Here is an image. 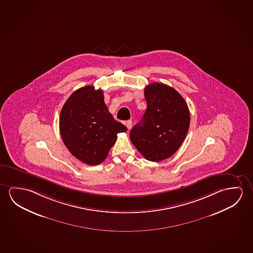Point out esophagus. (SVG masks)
<instances>
[{
    "label": "esophagus",
    "mask_w": 253,
    "mask_h": 253,
    "mask_svg": "<svg viewBox=\"0 0 253 253\" xmlns=\"http://www.w3.org/2000/svg\"><path fill=\"white\" fill-rule=\"evenodd\" d=\"M126 127H127V129H128V130H130V129H131V127H132V121H126Z\"/></svg>",
    "instance_id": "obj_1"
}]
</instances>
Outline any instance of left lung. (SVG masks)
<instances>
[{
    "mask_svg": "<svg viewBox=\"0 0 253 253\" xmlns=\"http://www.w3.org/2000/svg\"><path fill=\"white\" fill-rule=\"evenodd\" d=\"M148 107L130 132L137 150L151 162L175 154L187 134L190 113L185 99L170 86L153 83L144 89Z\"/></svg>",
    "mask_w": 253,
    "mask_h": 253,
    "instance_id": "left-lung-1",
    "label": "left lung"
}]
</instances>
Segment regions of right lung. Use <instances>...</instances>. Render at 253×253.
I'll list each match as a JSON object with an SVG mask.
<instances>
[{
	"label": "right lung",
	"mask_w": 253,
	"mask_h": 253,
	"mask_svg": "<svg viewBox=\"0 0 253 253\" xmlns=\"http://www.w3.org/2000/svg\"><path fill=\"white\" fill-rule=\"evenodd\" d=\"M126 126L113 119L102 89L86 86L76 90L61 109L60 135L69 152L86 165L104 162Z\"/></svg>",
	"instance_id": "1"
}]
</instances>
